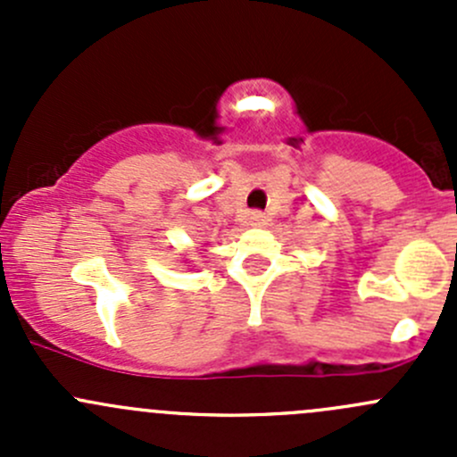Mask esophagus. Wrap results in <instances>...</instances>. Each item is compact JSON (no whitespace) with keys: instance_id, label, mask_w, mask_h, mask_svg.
Listing matches in <instances>:
<instances>
[{"instance_id":"1","label":"esophagus","mask_w":457,"mask_h":457,"mask_svg":"<svg viewBox=\"0 0 457 457\" xmlns=\"http://www.w3.org/2000/svg\"><path fill=\"white\" fill-rule=\"evenodd\" d=\"M247 219H250V223H252V225H265L267 216L262 214V212L254 210V212H250V216H247Z\"/></svg>"}]
</instances>
